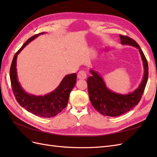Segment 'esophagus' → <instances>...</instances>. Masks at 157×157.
<instances>
[{
  "label": "esophagus",
  "mask_w": 157,
  "mask_h": 157,
  "mask_svg": "<svg viewBox=\"0 0 157 157\" xmlns=\"http://www.w3.org/2000/svg\"><path fill=\"white\" fill-rule=\"evenodd\" d=\"M86 77H87V75H86V71L82 70V71H80L78 73V75H77V78H79V79H85V78H86Z\"/></svg>",
  "instance_id": "1"
}]
</instances>
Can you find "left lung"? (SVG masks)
Instances as JSON below:
<instances>
[{"label":"left lung","mask_w":157,"mask_h":157,"mask_svg":"<svg viewBox=\"0 0 157 157\" xmlns=\"http://www.w3.org/2000/svg\"><path fill=\"white\" fill-rule=\"evenodd\" d=\"M120 39L121 44L131 46L139 50L144 73L140 84L134 91L122 94L109 89L99 73L93 69L90 70L92 76L88 78L87 84L90 102L99 113L108 117L122 115L137 105L144 94L148 79V63L139 44L127 36L120 35Z\"/></svg>","instance_id":"obj_1"}]
</instances>
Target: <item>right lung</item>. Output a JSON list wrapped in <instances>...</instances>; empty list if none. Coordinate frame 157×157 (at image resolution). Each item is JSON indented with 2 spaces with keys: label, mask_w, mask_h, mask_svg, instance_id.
I'll use <instances>...</instances> for the list:
<instances>
[{
  "label": "right lung",
  "mask_w": 157,
  "mask_h": 157,
  "mask_svg": "<svg viewBox=\"0 0 157 157\" xmlns=\"http://www.w3.org/2000/svg\"><path fill=\"white\" fill-rule=\"evenodd\" d=\"M44 33L42 32L29 38L16 52L12 62L10 77L12 90L18 103L33 115L50 118L58 115L67 106L70 93L77 82V75L76 73L67 75L53 91L44 96H35L27 93L22 88L17 78L16 68L17 55L32 40Z\"/></svg>",
  "instance_id": "obj_1"
}]
</instances>
